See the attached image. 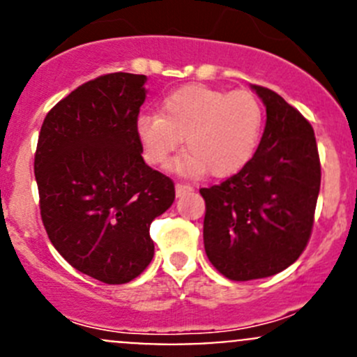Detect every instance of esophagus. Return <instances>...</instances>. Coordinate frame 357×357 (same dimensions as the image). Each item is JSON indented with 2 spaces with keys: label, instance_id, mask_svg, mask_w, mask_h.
Wrapping results in <instances>:
<instances>
[{
  "label": "esophagus",
  "instance_id": "1",
  "mask_svg": "<svg viewBox=\"0 0 357 357\" xmlns=\"http://www.w3.org/2000/svg\"><path fill=\"white\" fill-rule=\"evenodd\" d=\"M190 192H193V186H190V185H181V183H178V185H176V197H183V195H186V193H190Z\"/></svg>",
  "mask_w": 357,
  "mask_h": 357
}]
</instances>
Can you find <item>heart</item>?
I'll return each instance as SVG.
<instances>
[{"instance_id":"obj_1","label":"heart","mask_w":357,"mask_h":357,"mask_svg":"<svg viewBox=\"0 0 357 357\" xmlns=\"http://www.w3.org/2000/svg\"><path fill=\"white\" fill-rule=\"evenodd\" d=\"M262 124V107L252 93L188 84L162 100L160 115H139L136 135L150 164H167L185 139L188 152L174 162L176 172L228 178L252 160Z\"/></svg>"}]
</instances>
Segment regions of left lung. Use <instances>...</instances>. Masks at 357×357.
<instances>
[{
	"mask_svg": "<svg viewBox=\"0 0 357 357\" xmlns=\"http://www.w3.org/2000/svg\"><path fill=\"white\" fill-rule=\"evenodd\" d=\"M250 88L266 107L261 143L242 171L200 190L205 254L235 282L268 278L297 261L321 185L311 124L271 89Z\"/></svg>",
	"mask_w": 357,
	"mask_h": 357,
	"instance_id": "1",
	"label": "left lung"
}]
</instances>
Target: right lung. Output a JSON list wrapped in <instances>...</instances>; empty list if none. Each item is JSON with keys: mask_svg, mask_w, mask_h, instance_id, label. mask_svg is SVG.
<instances>
[{"mask_svg": "<svg viewBox=\"0 0 357 357\" xmlns=\"http://www.w3.org/2000/svg\"><path fill=\"white\" fill-rule=\"evenodd\" d=\"M146 75H100L46 115L34 157L43 225L77 271L109 285L153 257L150 225L174 202V183L145 164L136 135Z\"/></svg>", "mask_w": 357, "mask_h": 357, "instance_id": "right-lung-1", "label": "right lung"}]
</instances>
